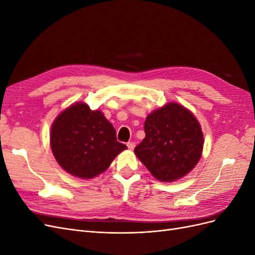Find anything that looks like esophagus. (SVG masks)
Listing matches in <instances>:
<instances>
[{"mask_svg": "<svg viewBox=\"0 0 255 255\" xmlns=\"http://www.w3.org/2000/svg\"><path fill=\"white\" fill-rule=\"evenodd\" d=\"M128 148L129 149V150H134V148H135V142H132V141H130V142H128Z\"/></svg>", "mask_w": 255, "mask_h": 255, "instance_id": "obj_1", "label": "esophagus"}]
</instances>
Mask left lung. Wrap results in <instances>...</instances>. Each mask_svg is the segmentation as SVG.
Instances as JSON below:
<instances>
[{"label": "left lung", "instance_id": "1", "mask_svg": "<svg viewBox=\"0 0 255 255\" xmlns=\"http://www.w3.org/2000/svg\"><path fill=\"white\" fill-rule=\"evenodd\" d=\"M145 137L134 153L161 182L181 179L201 158L204 138L200 122L188 109L169 102L146 116Z\"/></svg>", "mask_w": 255, "mask_h": 255}]
</instances>
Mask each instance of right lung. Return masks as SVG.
I'll list each match as a JSON object with an SVG mask.
<instances>
[{
	"label": "right lung",
	"instance_id": "add662e5",
	"mask_svg": "<svg viewBox=\"0 0 255 255\" xmlns=\"http://www.w3.org/2000/svg\"><path fill=\"white\" fill-rule=\"evenodd\" d=\"M50 145L58 165L84 180L103 173L128 149L117 141L116 129L104 114L91 111L85 102L68 106L53 121Z\"/></svg>",
	"mask_w": 255,
	"mask_h": 255
}]
</instances>
